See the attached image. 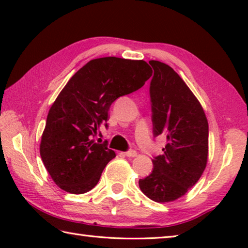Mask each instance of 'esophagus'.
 Returning a JSON list of instances; mask_svg holds the SVG:
<instances>
[{"label":"esophagus","mask_w":248,"mask_h":248,"mask_svg":"<svg viewBox=\"0 0 248 248\" xmlns=\"http://www.w3.org/2000/svg\"><path fill=\"white\" fill-rule=\"evenodd\" d=\"M124 155H125V156H129V157H134L137 155V151L133 150V149H130L124 153Z\"/></svg>","instance_id":"obj_1"}]
</instances>
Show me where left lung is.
<instances>
[{
  "mask_svg": "<svg viewBox=\"0 0 248 248\" xmlns=\"http://www.w3.org/2000/svg\"><path fill=\"white\" fill-rule=\"evenodd\" d=\"M153 136L167 139L153 170L139 180L142 192L156 202L180 198L198 182L207 165L209 125L198 99L182 78L163 62L151 60Z\"/></svg>",
  "mask_w": 248,
  "mask_h": 248,
  "instance_id": "obj_1",
  "label": "left lung"
}]
</instances>
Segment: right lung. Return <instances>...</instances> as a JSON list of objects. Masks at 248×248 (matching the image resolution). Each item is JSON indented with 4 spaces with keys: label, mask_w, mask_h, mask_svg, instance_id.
<instances>
[{
    "label": "right lung",
    "mask_w": 248,
    "mask_h": 248,
    "mask_svg": "<svg viewBox=\"0 0 248 248\" xmlns=\"http://www.w3.org/2000/svg\"><path fill=\"white\" fill-rule=\"evenodd\" d=\"M152 75L143 60L106 57L91 60L75 73L54 100L41 137L40 156L53 182L71 194H85L97 185L116 156L107 141L96 143L107 127L110 105L136 92Z\"/></svg>",
    "instance_id": "1"
}]
</instances>
